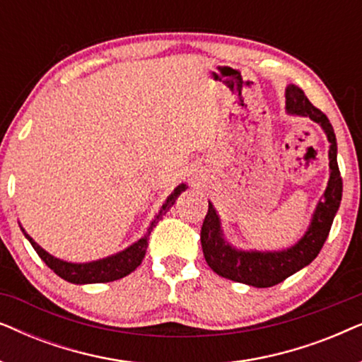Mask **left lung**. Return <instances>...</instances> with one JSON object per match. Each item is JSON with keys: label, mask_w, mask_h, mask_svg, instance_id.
<instances>
[{"label": "left lung", "mask_w": 362, "mask_h": 362, "mask_svg": "<svg viewBox=\"0 0 362 362\" xmlns=\"http://www.w3.org/2000/svg\"><path fill=\"white\" fill-rule=\"evenodd\" d=\"M285 110L293 117H308L318 123L329 143V180L328 186L316 204L308 229L298 242L281 250H244L237 249L226 239L221 216L209 201V211L201 227V245L207 265L217 275L239 281L255 288L274 286L290 275L310 265L320 254L328 239L331 224L339 209L343 196V180L338 168V145L328 117L313 107L300 87L288 83L285 88Z\"/></svg>", "instance_id": "left-lung-1"}]
</instances>
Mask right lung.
<instances>
[{
	"mask_svg": "<svg viewBox=\"0 0 362 362\" xmlns=\"http://www.w3.org/2000/svg\"><path fill=\"white\" fill-rule=\"evenodd\" d=\"M185 189H187L186 185H180L175 187V191H173L171 194L166 197L165 202H163L160 212H158V214L155 216V219L150 222V227H148L146 234L143 235L141 239L133 242L132 245H128L127 249L117 252V254L103 257V259H98V260L81 262V264H77V262L61 260V259H57V257H54L49 254V252L44 250L42 247L39 245L37 242L23 229V226H21V230H23L24 237L31 242V245L34 247V250L37 252V255L44 260V264H46L51 270H54V274H57L61 279L71 281V284H76V285L105 284V281L120 280V279H123V276H127L128 274H132V272L141 264L143 259H145L148 239H150L153 227H155L158 224V221H161L163 216H165L166 212L171 209V206L175 204L176 199L180 197V194Z\"/></svg>",
	"mask_w": 362,
	"mask_h": 362,
	"instance_id": "1",
	"label": "right lung"
}]
</instances>
